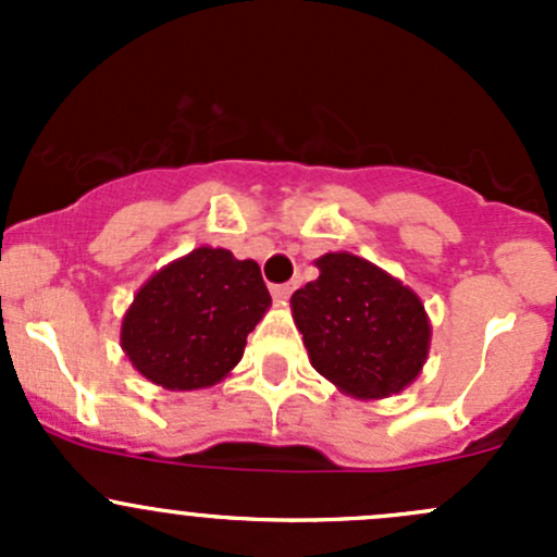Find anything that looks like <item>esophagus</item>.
Masks as SVG:
<instances>
[{
	"label": "esophagus",
	"instance_id": "1",
	"mask_svg": "<svg viewBox=\"0 0 557 557\" xmlns=\"http://www.w3.org/2000/svg\"><path fill=\"white\" fill-rule=\"evenodd\" d=\"M294 288H296V285H294V283L272 285V296H274V299H277V301H285V299H288V296H290V294H294Z\"/></svg>",
	"mask_w": 557,
	"mask_h": 557
}]
</instances>
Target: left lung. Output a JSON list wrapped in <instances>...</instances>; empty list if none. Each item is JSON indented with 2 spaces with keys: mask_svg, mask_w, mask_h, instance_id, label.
<instances>
[{
  "mask_svg": "<svg viewBox=\"0 0 557 557\" xmlns=\"http://www.w3.org/2000/svg\"><path fill=\"white\" fill-rule=\"evenodd\" d=\"M314 267L318 280L290 296L312 367L356 398L404 391L431 345L418 294L352 252H325Z\"/></svg>",
  "mask_w": 557,
  "mask_h": 557,
  "instance_id": "left-lung-1",
  "label": "left lung"
}]
</instances>
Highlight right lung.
I'll return each mask as SVG.
<instances>
[{
	"mask_svg": "<svg viewBox=\"0 0 557 557\" xmlns=\"http://www.w3.org/2000/svg\"><path fill=\"white\" fill-rule=\"evenodd\" d=\"M269 305L256 261H237L223 247H196L137 290L123 314L121 347L150 383L210 387L237 367Z\"/></svg>",
	"mask_w": 557,
	"mask_h": 557,
	"instance_id": "obj_1",
	"label": "right lung"
}]
</instances>
